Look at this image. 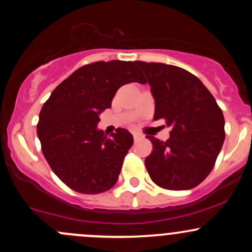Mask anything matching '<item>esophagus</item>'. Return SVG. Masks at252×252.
Returning a JSON list of instances; mask_svg holds the SVG:
<instances>
[{
    "label": "esophagus",
    "instance_id": "34e87169",
    "mask_svg": "<svg viewBox=\"0 0 252 252\" xmlns=\"http://www.w3.org/2000/svg\"><path fill=\"white\" fill-rule=\"evenodd\" d=\"M133 136H134V140H135V141H139V140H141V139H142V135H141V134H139V133H134Z\"/></svg>",
    "mask_w": 252,
    "mask_h": 252
}]
</instances>
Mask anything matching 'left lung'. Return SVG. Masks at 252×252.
<instances>
[{"label":"left lung","instance_id":"8db88e82","mask_svg":"<svg viewBox=\"0 0 252 252\" xmlns=\"http://www.w3.org/2000/svg\"><path fill=\"white\" fill-rule=\"evenodd\" d=\"M145 73L155 100L154 119H164L172 130L154 145L145 166L152 182L168 190L197 187L212 171L224 142V117L199 78L164 63L135 62Z\"/></svg>","mask_w":252,"mask_h":252}]
</instances>
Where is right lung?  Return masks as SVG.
Segmentation results:
<instances>
[{
    "label": "right lung",
    "mask_w": 252,
    "mask_h": 252,
    "mask_svg": "<svg viewBox=\"0 0 252 252\" xmlns=\"http://www.w3.org/2000/svg\"><path fill=\"white\" fill-rule=\"evenodd\" d=\"M144 80L135 62H95L63 80L44 103L36 128L42 154L70 189L100 194L116 184L134 139L123 128L107 138L97 129L100 114L122 85Z\"/></svg>",
    "instance_id": "add662e5"
}]
</instances>
